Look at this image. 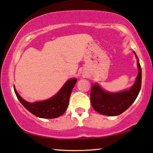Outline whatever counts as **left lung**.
Returning <instances> with one entry per match:
<instances>
[{"label":"left lung","mask_w":153,"mask_h":153,"mask_svg":"<svg viewBox=\"0 0 153 153\" xmlns=\"http://www.w3.org/2000/svg\"><path fill=\"white\" fill-rule=\"evenodd\" d=\"M135 56L137 58L136 54ZM137 67L138 75L131 89L112 93L104 91L98 84L93 85L91 89V103L94 110L102 115L108 116L120 115L127 110L135 102L142 86V69L138 58Z\"/></svg>","instance_id":"left-lung-1"}]
</instances>
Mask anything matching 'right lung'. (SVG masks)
Here are the masks:
<instances>
[{"instance_id": "1", "label": "right lung", "mask_w": 153, "mask_h": 153, "mask_svg": "<svg viewBox=\"0 0 153 153\" xmlns=\"http://www.w3.org/2000/svg\"><path fill=\"white\" fill-rule=\"evenodd\" d=\"M76 82V79H69L54 97L45 101L34 103L26 102L18 95L14 87L13 88L18 100L31 113L38 117L53 119L60 117L67 110L71 93Z\"/></svg>"}]
</instances>
